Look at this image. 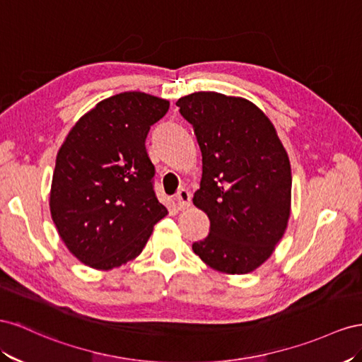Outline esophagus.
<instances>
[{
  "mask_svg": "<svg viewBox=\"0 0 362 362\" xmlns=\"http://www.w3.org/2000/svg\"><path fill=\"white\" fill-rule=\"evenodd\" d=\"M191 192L188 191V189H185V188H182V189H179V192H177V195H175V202H177V208L180 209V211H185V209H188L189 206H191Z\"/></svg>",
  "mask_w": 362,
  "mask_h": 362,
  "instance_id": "34e87169",
  "label": "esophagus"
}]
</instances>
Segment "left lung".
I'll use <instances>...</instances> for the list:
<instances>
[{"label":"left lung","instance_id":"obj_1","mask_svg":"<svg viewBox=\"0 0 362 362\" xmlns=\"http://www.w3.org/2000/svg\"><path fill=\"white\" fill-rule=\"evenodd\" d=\"M192 124L203 174L194 204L209 216L194 253L216 272L245 274L282 240L291 212V167L273 122L252 101L194 92L175 103Z\"/></svg>","mask_w":362,"mask_h":362}]
</instances>
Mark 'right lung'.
I'll return each instance as SVG.
<instances>
[{"mask_svg": "<svg viewBox=\"0 0 362 362\" xmlns=\"http://www.w3.org/2000/svg\"><path fill=\"white\" fill-rule=\"evenodd\" d=\"M168 107L159 97L121 92L85 113L62 144L49 211L80 262L110 270L135 259L168 214L154 194L146 148L150 127Z\"/></svg>", "mask_w": 362, "mask_h": 362, "instance_id": "1", "label": "right lung"}]
</instances>
